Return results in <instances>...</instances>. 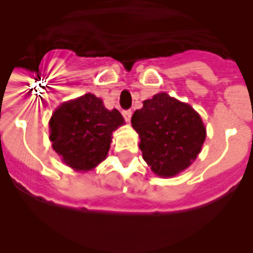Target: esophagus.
<instances>
[{
	"instance_id": "esophagus-1",
	"label": "esophagus",
	"mask_w": 253,
	"mask_h": 253,
	"mask_svg": "<svg viewBox=\"0 0 253 253\" xmlns=\"http://www.w3.org/2000/svg\"><path fill=\"white\" fill-rule=\"evenodd\" d=\"M122 114H123V117H125V119H126L127 122H128V121L131 119V115H132V111H131V110H123Z\"/></svg>"
}]
</instances>
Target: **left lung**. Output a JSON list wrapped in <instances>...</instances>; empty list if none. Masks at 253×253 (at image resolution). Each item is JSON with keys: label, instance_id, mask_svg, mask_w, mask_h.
Instances as JSON below:
<instances>
[{"label": "left lung", "instance_id": "left-lung-1", "mask_svg": "<svg viewBox=\"0 0 253 253\" xmlns=\"http://www.w3.org/2000/svg\"><path fill=\"white\" fill-rule=\"evenodd\" d=\"M131 123L140 136L143 159L152 172L172 177L188 168L206 138L202 119L192 106L159 93L143 102Z\"/></svg>", "mask_w": 253, "mask_h": 253}]
</instances>
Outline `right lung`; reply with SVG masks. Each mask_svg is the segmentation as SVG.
Returning a JSON list of instances; mask_svg holds the SVG:
<instances>
[{"instance_id": "obj_1", "label": "right lung", "mask_w": 253, "mask_h": 253, "mask_svg": "<svg viewBox=\"0 0 253 253\" xmlns=\"http://www.w3.org/2000/svg\"><path fill=\"white\" fill-rule=\"evenodd\" d=\"M125 123L117 109L107 110L94 94L63 103L49 121L52 148L77 170H89L105 160L111 134Z\"/></svg>"}]
</instances>
